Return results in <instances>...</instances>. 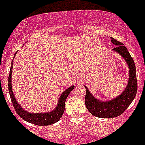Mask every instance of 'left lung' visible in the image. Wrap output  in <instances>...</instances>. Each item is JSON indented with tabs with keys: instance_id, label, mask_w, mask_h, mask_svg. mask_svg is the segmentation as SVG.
<instances>
[{
	"instance_id": "obj_1",
	"label": "left lung",
	"mask_w": 145,
	"mask_h": 145,
	"mask_svg": "<svg viewBox=\"0 0 145 145\" xmlns=\"http://www.w3.org/2000/svg\"><path fill=\"white\" fill-rule=\"evenodd\" d=\"M116 47L112 51L121 55L127 63L129 68V78L126 88L121 94L110 101H100L93 97L88 88H86L85 104L88 110L96 117L101 118H110L119 116L128 108L135 98L137 92V80L136 66L131 56L123 43L110 38Z\"/></svg>"
}]
</instances>
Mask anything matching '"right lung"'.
Returning a JSON list of instances; mask_svg holds the SVG:
<instances>
[{
  "instance_id": "right-lung-1",
  "label": "right lung",
  "mask_w": 145,
  "mask_h": 145,
  "mask_svg": "<svg viewBox=\"0 0 145 145\" xmlns=\"http://www.w3.org/2000/svg\"><path fill=\"white\" fill-rule=\"evenodd\" d=\"M16 52L14 56V59L16 56ZM13 70V62H11V69L9 72V76H8V91H9L10 97H11V102H12L13 106L14 107L15 110L17 112V114L22 119L30 123L35 124L37 125H40V126H45V125H49L52 124L57 123L60 118L62 116L65 111V101L67 99V97H68L70 92L73 90L75 86H71L68 88L61 93L59 97V99L58 101L56 108L54 110L51 112H43V113H32L27 111L25 110L22 107L20 106V105L17 102L16 98H15L14 93L12 91V86H11V73Z\"/></svg>"
}]
</instances>
